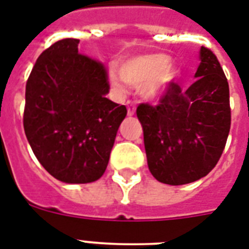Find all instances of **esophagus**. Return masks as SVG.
I'll list each match as a JSON object with an SVG mask.
<instances>
[{"instance_id": "34e87169", "label": "esophagus", "mask_w": 249, "mask_h": 249, "mask_svg": "<svg viewBox=\"0 0 249 249\" xmlns=\"http://www.w3.org/2000/svg\"><path fill=\"white\" fill-rule=\"evenodd\" d=\"M126 105H128V116H133L134 112H136V106L132 102H128Z\"/></svg>"}]
</instances>
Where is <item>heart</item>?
<instances>
[{"instance_id":"b5f03b06","label":"heart","mask_w":249,"mask_h":249,"mask_svg":"<svg viewBox=\"0 0 249 249\" xmlns=\"http://www.w3.org/2000/svg\"><path fill=\"white\" fill-rule=\"evenodd\" d=\"M120 75L111 73L113 85L120 86L121 81L132 86H140L141 94L147 99L163 95L177 79V70L169 63L165 54H146L125 60L120 66Z\"/></svg>"}]
</instances>
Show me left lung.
Segmentation results:
<instances>
[{
    "instance_id": "1",
    "label": "left lung",
    "mask_w": 249,
    "mask_h": 249,
    "mask_svg": "<svg viewBox=\"0 0 249 249\" xmlns=\"http://www.w3.org/2000/svg\"><path fill=\"white\" fill-rule=\"evenodd\" d=\"M195 77L187 90L173 83L158 105L137 107L148 169L166 185L207 176L218 163L230 132L228 79L217 56L204 46Z\"/></svg>"
}]
</instances>
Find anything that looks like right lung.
I'll return each instance as SVG.
<instances>
[{
	"label": "right lung",
	"mask_w": 249,
	"mask_h": 249,
	"mask_svg": "<svg viewBox=\"0 0 249 249\" xmlns=\"http://www.w3.org/2000/svg\"><path fill=\"white\" fill-rule=\"evenodd\" d=\"M79 42L64 38L44 50L25 85L27 140L41 165L66 183L103 176L128 112L106 98L105 64L80 54Z\"/></svg>",
	"instance_id": "right-lung-1"
}]
</instances>
